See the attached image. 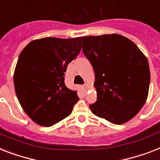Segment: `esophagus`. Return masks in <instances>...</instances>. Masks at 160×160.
<instances>
[{"label":"esophagus","instance_id":"34e87169","mask_svg":"<svg viewBox=\"0 0 160 160\" xmlns=\"http://www.w3.org/2000/svg\"><path fill=\"white\" fill-rule=\"evenodd\" d=\"M89 85L88 84H85L84 85V90H85V91H87V90L89 89Z\"/></svg>","mask_w":160,"mask_h":160}]
</instances>
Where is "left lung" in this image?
<instances>
[{
	"label": "left lung",
	"instance_id": "obj_1",
	"mask_svg": "<svg viewBox=\"0 0 160 160\" xmlns=\"http://www.w3.org/2000/svg\"><path fill=\"white\" fill-rule=\"evenodd\" d=\"M83 52L95 74L94 115L120 125L134 118L147 99L149 62L134 42L122 35L82 38Z\"/></svg>",
	"mask_w": 160,
	"mask_h": 160
}]
</instances>
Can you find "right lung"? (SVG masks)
<instances>
[{
  "instance_id": "obj_1",
  "label": "right lung",
  "mask_w": 160,
  "mask_h": 160,
  "mask_svg": "<svg viewBox=\"0 0 160 160\" xmlns=\"http://www.w3.org/2000/svg\"><path fill=\"white\" fill-rule=\"evenodd\" d=\"M81 37L43 38L23 49L14 72L22 108L35 123L51 127L68 117L79 100L65 84L67 65L80 53Z\"/></svg>"
}]
</instances>
